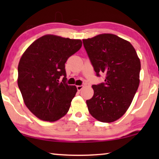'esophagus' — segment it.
I'll list each match as a JSON object with an SVG mask.
<instances>
[{
	"instance_id": "obj_1",
	"label": "esophagus",
	"mask_w": 159,
	"mask_h": 159,
	"mask_svg": "<svg viewBox=\"0 0 159 159\" xmlns=\"http://www.w3.org/2000/svg\"><path fill=\"white\" fill-rule=\"evenodd\" d=\"M76 88H77L78 91H80V90H81L83 89V85H77Z\"/></svg>"
}]
</instances>
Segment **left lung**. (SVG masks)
Wrapping results in <instances>:
<instances>
[{
  "mask_svg": "<svg viewBox=\"0 0 159 159\" xmlns=\"http://www.w3.org/2000/svg\"><path fill=\"white\" fill-rule=\"evenodd\" d=\"M83 46L96 76L104 82L93 85V97L86 100L90 114L101 122L118 120L130 107L138 90L141 64L130 43L111 34L83 39Z\"/></svg>",
  "mask_w": 159,
  "mask_h": 159,
  "instance_id": "1",
  "label": "left lung"
}]
</instances>
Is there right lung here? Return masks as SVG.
Returning a JSON list of instances; mask_svg holds the SVG:
<instances>
[{"instance_id": "obj_1", "label": "right lung", "mask_w": 159, "mask_h": 159, "mask_svg": "<svg viewBox=\"0 0 159 159\" xmlns=\"http://www.w3.org/2000/svg\"><path fill=\"white\" fill-rule=\"evenodd\" d=\"M81 46L80 40L45 35L21 56L19 88L26 106L40 119L55 121L68 112L77 88L66 83L65 63Z\"/></svg>"}]
</instances>
